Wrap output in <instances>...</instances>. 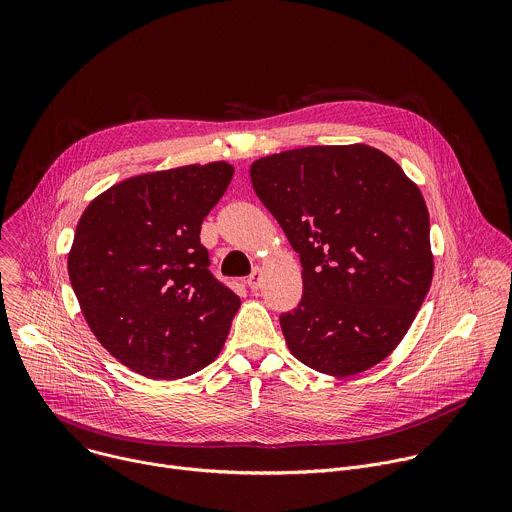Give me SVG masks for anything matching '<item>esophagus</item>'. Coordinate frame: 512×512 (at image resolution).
Masks as SVG:
<instances>
[{"instance_id":"1","label":"esophagus","mask_w":512,"mask_h":512,"mask_svg":"<svg viewBox=\"0 0 512 512\" xmlns=\"http://www.w3.org/2000/svg\"><path fill=\"white\" fill-rule=\"evenodd\" d=\"M247 285H249L251 289H259V285H261V269H259V267L253 269V273L247 277Z\"/></svg>"}]
</instances>
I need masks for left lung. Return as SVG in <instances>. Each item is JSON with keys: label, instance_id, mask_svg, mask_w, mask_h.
Listing matches in <instances>:
<instances>
[{"label": "left lung", "instance_id": "1", "mask_svg": "<svg viewBox=\"0 0 512 512\" xmlns=\"http://www.w3.org/2000/svg\"><path fill=\"white\" fill-rule=\"evenodd\" d=\"M251 182L300 255L304 294L279 316L306 367L348 377L403 340L433 275L419 188L369 145H312L259 158Z\"/></svg>", "mask_w": 512, "mask_h": 512}]
</instances>
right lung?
Listing matches in <instances>:
<instances>
[{"label": "right lung", "instance_id": "right-lung-1", "mask_svg": "<svg viewBox=\"0 0 512 512\" xmlns=\"http://www.w3.org/2000/svg\"><path fill=\"white\" fill-rule=\"evenodd\" d=\"M233 166L212 162L127 178L83 212L68 277L97 340L131 371L182 379L221 352L239 296L200 243Z\"/></svg>", "mask_w": 512, "mask_h": 512}]
</instances>
